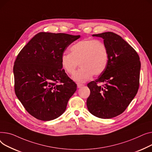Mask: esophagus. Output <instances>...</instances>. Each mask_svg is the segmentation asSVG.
Returning <instances> with one entry per match:
<instances>
[{
    "label": "esophagus",
    "instance_id": "esophagus-1",
    "mask_svg": "<svg viewBox=\"0 0 152 152\" xmlns=\"http://www.w3.org/2000/svg\"><path fill=\"white\" fill-rule=\"evenodd\" d=\"M83 86H84V84H82V83H78V84H77V87H78V88H81V87Z\"/></svg>",
    "mask_w": 152,
    "mask_h": 152
}]
</instances>
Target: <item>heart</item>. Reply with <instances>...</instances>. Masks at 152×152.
<instances>
[{
    "instance_id": "obj_1",
    "label": "heart",
    "mask_w": 152,
    "mask_h": 152,
    "mask_svg": "<svg viewBox=\"0 0 152 152\" xmlns=\"http://www.w3.org/2000/svg\"><path fill=\"white\" fill-rule=\"evenodd\" d=\"M109 61V51L105 43L96 39H84L70 48V53L61 57V64L64 72L72 75L80 64V68L72 77L74 81L82 83L93 75L99 76L106 69Z\"/></svg>"
}]
</instances>
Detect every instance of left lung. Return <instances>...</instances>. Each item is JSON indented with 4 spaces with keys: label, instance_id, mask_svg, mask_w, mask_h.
I'll use <instances>...</instances> for the list:
<instances>
[{
    "label": "left lung",
    "instance_id": "left-lung-1",
    "mask_svg": "<svg viewBox=\"0 0 152 152\" xmlns=\"http://www.w3.org/2000/svg\"><path fill=\"white\" fill-rule=\"evenodd\" d=\"M93 36L104 39L109 49V61L104 72L88 83L90 95L86 105L95 117L112 118L126 109L138 91L140 58L136 50L117 34L107 32ZM101 83L104 84L98 85Z\"/></svg>",
    "mask_w": 152,
    "mask_h": 152
}]
</instances>
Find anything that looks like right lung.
<instances>
[{"mask_svg":"<svg viewBox=\"0 0 152 152\" xmlns=\"http://www.w3.org/2000/svg\"><path fill=\"white\" fill-rule=\"evenodd\" d=\"M80 37L40 32L18 55L13 66L15 92L26 111L35 118L50 121L65 112L77 85L62 69L61 57Z\"/></svg>","mask_w":152,"mask_h":152,"instance_id":"right-lung-1","label":"right lung"}]
</instances>
